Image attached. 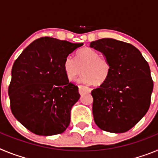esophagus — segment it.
<instances>
[{"mask_svg":"<svg viewBox=\"0 0 158 158\" xmlns=\"http://www.w3.org/2000/svg\"><path fill=\"white\" fill-rule=\"evenodd\" d=\"M79 88V93L80 94H83V93H90L91 92V89H89V88L85 87V86H83V85H79L78 86Z\"/></svg>","mask_w":158,"mask_h":158,"instance_id":"esophagus-1","label":"esophagus"}]
</instances>
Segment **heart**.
Segmentation results:
<instances>
[{
  "mask_svg": "<svg viewBox=\"0 0 158 158\" xmlns=\"http://www.w3.org/2000/svg\"><path fill=\"white\" fill-rule=\"evenodd\" d=\"M63 69L66 78L73 81L83 71L84 75L80 81L84 84H93L100 85L104 84L109 77L111 65L107 60L101 58L100 54L90 48L81 49L75 55L65 58Z\"/></svg>",
  "mask_w": 158,
  "mask_h": 158,
  "instance_id": "heart-1",
  "label": "heart"
}]
</instances>
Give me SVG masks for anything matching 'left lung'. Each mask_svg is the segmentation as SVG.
Here are the masks:
<instances>
[{"label":"left lung","instance_id":"obj_1","mask_svg":"<svg viewBox=\"0 0 158 158\" xmlns=\"http://www.w3.org/2000/svg\"><path fill=\"white\" fill-rule=\"evenodd\" d=\"M111 65L107 80L93 89V115L103 131L123 133L149 110L153 89L149 64L133 45L114 39L90 43Z\"/></svg>","mask_w":158,"mask_h":158}]
</instances>
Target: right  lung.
Wrapping results in <instances>:
<instances>
[{"mask_svg": "<svg viewBox=\"0 0 158 158\" xmlns=\"http://www.w3.org/2000/svg\"><path fill=\"white\" fill-rule=\"evenodd\" d=\"M82 45L42 37L14 62L8 87L11 111L32 133L50 136L63 133L69 127L71 109L80 94L77 86L66 78L63 62Z\"/></svg>", "mask_w": 158, "mask_h": 158, "instance_id": "add662e5", "label": "right lung"}]
</instances>
